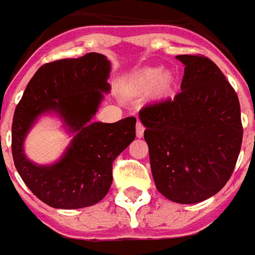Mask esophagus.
I'll return each mask as SVG.
<instances>
[{
  "label": "esophagus",
  "mask_w": 255,
  "mask_h": 255,
  "mask_svg": "<svg viewBox=\"0 0 255 255\" xmlns=\"http://www.w3.org/2000/svg\"><path fill=\"white\" fill-rule=\"evenodd\" d=\"M143 132H144V126L143 123L140 122V120H138V123H136V136H143Z\"/></svg>",
  "instance_id": "34e87169"
}]
</instances>
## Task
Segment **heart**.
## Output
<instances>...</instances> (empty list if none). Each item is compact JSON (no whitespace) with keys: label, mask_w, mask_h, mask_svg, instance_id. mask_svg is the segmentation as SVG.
<instances>
[{"label":"heart","mask_w":255,"mask_h":255,"mask_svg":"<svg viewBox=\"0 0 255 255\" xmlns=\"http://www.w3.org/2000/svg\"><path fill=\"white\" fill-rule=\"evenodd\" d=\"M160 69H146L143 73H142V84H143L144 89H151L157 80L160 79ZM171 86V78L169 76H162L160 80V90L161 91H165V90L169 89Z\"/></svg>","instance_id":"b5f03b06"}]
</instances>
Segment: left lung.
Instances as JSON below:
<instances>
[{"instance_id":"obj_1","label":"left lung","mask_w":255,"mask_h":255,"mask_svg":"<svg viewBox=\"0 0 255 255\" xmlns=\"http://www.w3.org/2000/svg\"><path fill=\"white\" fill-rule=\"evenodd\" d=\"M186 68L180 91L139 111L157 190L177 203L202 202L224 187L241 153L239 98L202 54L176 56Z\"/></svg>"}]
</instances>
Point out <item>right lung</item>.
I'll return each instance as SVG.
<instances>
[{
    "instance_id": "1",
    "label": "right lung",
    "mask_w": 255,
    "mask_h": 255,
    "mask_svg": "<svg viewBox=\"0 0 255 255\" xmlns=\"http://www.w3.org/2000/svg\"><path fill=\"white\" fill-rule=\"evenodd\" d=\"M111 63L100 53L43 64L31 78L14 109L12 155L25 186L57 209H80L100 202L111 188L113 161L135 139V117L91 123L109 91ZM46 110L58 111L77 136L57 164L38 167L25 158L22 140L32 123Z\"/></svg>"
}]
</instances>
